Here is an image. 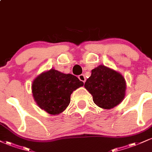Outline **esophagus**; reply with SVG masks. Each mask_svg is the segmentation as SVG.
Here are the masks:
<instances>
[{
    "mask_svg": "<svg viewBox=\"0 0 152 152\" xmlns=\"http://www.w3.org/2000/svg\"><path fill=\"white\" fill-rule=\"evenodd\" d=\"M78 78H79L80 81H83V83H85V82H86V77H85V76L83 74L79 75V76H78Z\"/></svg>",
    "mask_w": 152,
    "mask_h": 152,
    "instance_id": "esophagus-1",
    "label": "esophagus"
}]
</instances>
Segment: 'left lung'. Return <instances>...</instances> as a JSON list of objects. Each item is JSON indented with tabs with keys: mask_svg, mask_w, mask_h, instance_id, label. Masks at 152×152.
I'll use <instances>...</instances> for the list:
<instances>
[{
	"mask_svg": "<svg viewBox=\"0 0 152 152\" xmlns=\"http://www.w3.org/2000/svg\"><path fill=\"white\" fill-rule=\"evenodd\" d=\"M84 87L91 94L97 106L104 109H111L124 99L126 83L119 72L99 65L91 71Z\"/></svg>",
	"mask_w": 152,
	"mask_h": 152,
	"instance_id": "left-lung-1",
	"label": "left lung"
}]
</instances>
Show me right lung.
Segmentation results:
<instances>
[{
	"instance_id": "1",
	"label": "right lung",
	"mask_w": 152,
	"mask_h": 152,
	"mask_svg": "<svg viewBox=\"0 0 152 152\" xmlns=\"http://www.w3.org/2000/svg\"><path fill=\"white\" fill-rule=\"evenodd\" d=\"M83 86V81L74 75L51 69L35 78L31 89L35 102L41 109L58 115L69 105L73 91Z\"/></svg>"
}]
</instances>
